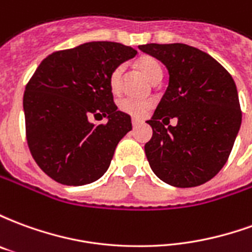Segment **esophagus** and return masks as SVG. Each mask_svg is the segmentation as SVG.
<instances>
[{"label": "esophagus", "instance_id": "1", "mask_svg": "<svg viewBox=\"0 0 252 252\" xmlns=\"http://www.w3.org/2000/svg\"><path fill=\"white\" fill-rule=\"evenodd\" d=\"M140 124H142V121L137 120V119H133V120H132V126H133V128H136V126H139Z\"/></svg>", "mask_w": 252, "mask_h": 252}]
</instances>
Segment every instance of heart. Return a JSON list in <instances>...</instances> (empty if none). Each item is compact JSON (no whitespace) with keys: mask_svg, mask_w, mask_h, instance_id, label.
<instances>
[{"mask_svg":"<svg viewBox=\"0 0 252 252\" xmlns=\"http://www.w3.org/2000/svg\"><path fill=\"white\" fill-rule=\"evenodd\" d=\"M136 66L143 75L147 78L148 81H151V82L155 81L157 78L162 77V68H160V64H159L155 58L142 57L136 62ZM123 71H124V67L117 66L109 74V88L113 93H117L120 90ZM119 108L124 113H126V115L140 119V117H144V116L147 115L148 109L151 108V102L144 101V99L123 98L119 102Z\"/></svg>","mask_w":252,"mask_h":252,"instance_id":"heart-1","label":"heart"}]
</instances>
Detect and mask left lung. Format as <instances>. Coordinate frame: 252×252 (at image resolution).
I'll return each instance as SVG.
<instances>
[{"mask_svg": "<svg viewBox=\"0 0 252 252\" xmlns=\"http://www.w3.org/2000/svg\"><path fill=\"white\" fill-rule=\"evenodd\" d=\"M139 50L169 71V86L147 121L153 128L144 146L150 167L175 188L202 185L222 169L240 129L236 85L216 59L194 47L151 43ZM174 117L177 126L166 128Z\"/></svg>", "mask_w": 252, "mask_h": 252, "instance_id": "obj_1", "label": "left lung"}]
</instances>
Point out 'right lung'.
<instances>
[{"label":"right lung","mask_w":252,"mask_h":252,"mask_svg":"<svg viewBox=\"0 0 252 252\" xmlns=\"http://www.w3.org/2000/svg\"><path fill=\"white\" fill-rule=\"evenodd\" d=\"M137 54L115 41H90L54 52L25 88L27 142L44 173L62 185L92 184L105 174L116 146L132 129L113 102L109 74ZM104 115L95 126L88 119Z\"/></svg>","instance_id":"1"}]
</instances>
